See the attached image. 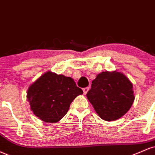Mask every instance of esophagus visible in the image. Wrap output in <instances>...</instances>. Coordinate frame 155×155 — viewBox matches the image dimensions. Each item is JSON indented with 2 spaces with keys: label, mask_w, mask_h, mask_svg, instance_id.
<instances>
[{
  "label": "esophagus",
  "mask_w": 155,
  "mask_h": 155,
  "mask_svg": "<svg viewBox=\"0 0 155 155\" xmlns=\"http://www.w3.org/2000/svg\"><path fill=\"white\" fill-rule=\"evenodd\" d=\"M89 89V87H85V88H84V89H83V92H84V94H87V93L88 92Z\"/></svg>",
  "instance_id": "34e87169"
}]
</instances>
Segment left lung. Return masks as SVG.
<instances>
[{
	"instance_id": "obj_1",
	"label": "left lung",
	"mask_w": 155,
	"mask_h": 155,
	"mask_svg": "<svg viewBox=\"0 0 155 155\" xmlns=\"http://www.w3.org/2000/svg\"><path fill=\"white\" fill-rule=\"evenodd\" d=\"M87 97L99 116L106 121L124 116L135 98L132 83L116 71L99 74L92 81Z\"/></svg>"
}]
</instances>
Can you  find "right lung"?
Returning a JSON list of instances; mask_svg holds the SVG:
<instances>
[{
    "label": "right lung",
    "mask_w": 155,
    "mask_h": 155,
    "mask_svg": "<svg viewBox=\"0 0 155 155\" xmlns=\"http://www.w3.org/2000/svg\"><path fill=\"white\" fill-rule=\"evenodd\" d=\"M82 94L72 78L48 71L29 86L27 98L37 118L56 123L66 114L73 100Z\"/></svg>",
    "instance_id": "obj_1"
}]
</instances>
